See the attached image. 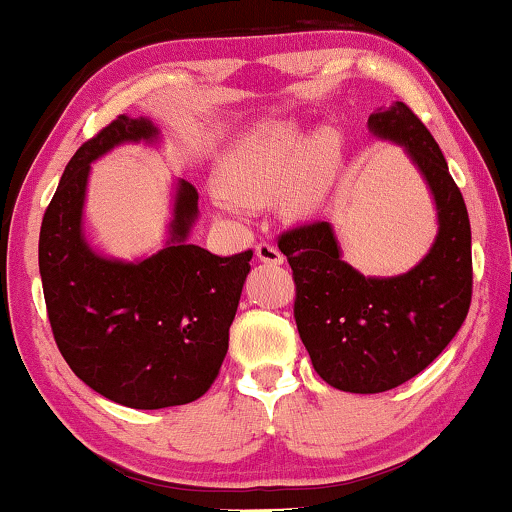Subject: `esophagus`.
<instances>
[{"label":"esophagus","instance_id":"34e87169","mask_svg":"<svg viewBox=\"0 0 512 512\" xmlns=\"http://www.w3.org/2000/svg\"><path fill=\"white\" fill-rule=\"evenodd\" d=\"M255 255H257V260L264 262V264H283L281 250H278L276 245H271V243H260V245H257Z\"/></svg>","mask_w":512,"mask_h":512}]
</instances>
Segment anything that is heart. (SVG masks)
Wrapping results in <instances>:
<instances>
[{
  "label": "heart",
  "mask_w": 512,
  "mask_h": 512,
  "mask_svg": "<svg viewBox=\"0 0 512 512\" xmlns=\"http://www.w3.org/2000/svg\"><path fill=\"white\" fill-rule=\"evenodd\" d=\"M340 146L342 139L333 127H321L307 137L293 120L262 122L226 151L217 186L243 208L276 198L281 217L302 222L319 212L331 191Z\"/></svg>",
  "instance_id": "obj_1"
}]
</instances>
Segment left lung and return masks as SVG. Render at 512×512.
<instances>
[{
  "instance_id": "8db88e82",
  "label": "left lung",
  "mask_w": 512,
  "mask_h": 512,
  "mask_svg": "<svg viewBox=\"0 0 512 512\" xmlns=\"http://www.w3.org/2000/svg\"><path fill=\"white\" fill-rule=\"evenodd\" d=\"M375 139L404 148L437 210L428 255L399 276H364L342 260L333 226L288 231L278 248L295 278V323L316 373L342 392L392 390L435 361L470 309V219L437 141L406 103L368 118Z\"/></svg>"
}]
</instances>
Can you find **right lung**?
<instances>
[{
  "mask_svg": "<svg viewBox=\"0 0 512 512\" xmlns=\"http://www.w3.org/2000/svg\"><path fill=\"white\" fill-rule=\"evenodd\" d=\"M151 118L120 115L77 148L42 219L40 276L63 359L84 385L129 409H165L203 397L229 349L252 250L219 257L193 245L198 191L174 181L165 245L127 262L84 236L94 160L125 144L155 146Z\"/></svg>",
  "mask_w": 512,
  "mask_h": 512,
  "instance_id": "right-lung-1",
  "label": "right lung"
}]
</instances>
